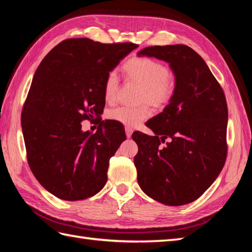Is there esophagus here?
Returning <instances> with one entry per match:
<instances>
[{
	"label": "esophagus",
	"mask_w": 252,
	"mask_h": 252,
	"mask_svg": "<svg viewBox=\"0 0 252 252\" xmlns=\"http://www.w3.org/2000/svg\"><path fill=\"white\" fill-rule=\"evenodd\" d=\"M132 133H133V130L131 129V127L126 126V137H127V138H130V137L132 136Z\"/></svg>",
	"instance_id": "esophagus-1"
}]
</instances>
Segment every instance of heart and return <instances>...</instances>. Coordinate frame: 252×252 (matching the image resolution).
I'll return each mask as SVG.
<instances>
[{
  "label": "heart",
  "mask_w": 252,
  "mask_h": 252,
  "mask_svg": "<svg viewBox=\"0 0 252 252\" xmlns=\"http://www.w3.org/2000/svg\"><path fill=\"white\" fill-rule=\"evenodd\" d=\"M126 76L132 81L142 87L141 100H146L156 107L168 104L172 98L175 81L163 63L149 57H135L127 61L125 65ZM119 80L115 71L107 74L104 84L105 99L108 103H114L117 99ZM151 116V110L147 106H140L137 108L131 107H117L109 110L108 117L111 120L126 126H136Z\"/></svg>",
  "instance_id": "b5f03b06"
}]
</instances>
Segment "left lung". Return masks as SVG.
<instances>
[{
	"mask_svg": "<svg viewBox=\"0 0 252 252\" xmlns=\"http://www.w3.org/2000/svg\"><path fill=\"white\" fill-rule=\"evenodd\" d=\"M137 55L168 63L175 81L169 104L146 122L155 135H132L138 146L134 157L138 185L163 205L183 206L199 198L225 163V95L205 61L189 46H149ZM165 139L169 142L162 148Z\"/></svg>",
	"mask_w": 252,
	"mask_h": 252,
	"instance_id": "1",
	"label": "left lung"
}]
</instances>
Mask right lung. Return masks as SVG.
Returning a JSON list of instances; mask_svg holds the SVG:
<instances>
[{
    "instance_id": "1",
    "label": "right lung",
    "mask_w": 252,
    "mask_h": 252,
    "mask_svg": "<svg viewBox=\"0 0 252 252\" xmlns=\"http://www.w3.org/2000/svg\"><path fill=\"white\" fill-rule=\"evenodd\" d=\"M136 47L69 39L37 67L21 126L32 173L60 199H87L105 186L109 159L126 138L121 123L101 121L105 80ZM94 119L98 131H82V121Z\"/></svg>"
}]
</instances>
